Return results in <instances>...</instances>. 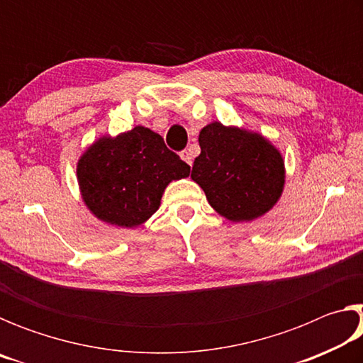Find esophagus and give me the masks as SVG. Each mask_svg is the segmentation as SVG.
Wrapping results in <instances>:
<instances>
[{"label": "esophagus", "instance_id": "34e87169", "mask_svg": "<svg viewBox=\"0 0 363 363\" xmlns=\"http://www.w3.org/2000/svg\"><path fill=\"white\" fill-rule=\"evenodd\" d=\"M181 158L189 164V167H192V163H194L192 152H190V150H182V152H181Z\"/></svg>", "mask_w": 363, "mask_h": 363}]
</instances>
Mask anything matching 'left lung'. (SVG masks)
I'll list each match as a JSON object with an SVG mask.
<instances>
[{
    "instance_id": "obj_1",
    "label": "left lung",
    "mask_w": 363,
    "mask_h": 363,
    "mask_svg": "<svg viewBox=\"0 0 363 363\" xmlns=\"http://www.w3.org/2000/svg\"><path fill=\"white\" fill-rule=\"evenodd\" d=\"M192 181L213 210L230 223H250L277 205L285 187V160L261 133L211 121L199 136Z\"/></svg>"
}]
</instances>
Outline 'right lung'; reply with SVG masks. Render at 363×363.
Wrapping results in <instances>:
<instances>
[{"instance_id":"add662e5","label":"right lung","mask_w":363,"mask_h":363,"mask_svg":"<svg viewBox=\"0 0 363 363\" xmlns=\"http://www.w3.org/2000/svg\"><path fill=\"white\" fill-rule=\"evenodd\" d=\"M190 167L143 125L116 136L104 134L77 163L83 203L102 223L134 229L152 218L169 182L189 177Z\"/></svg>"}]
</instances>
